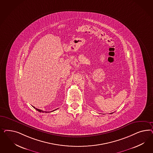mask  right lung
Returning <instances> with one entry per match:
<instances>
[{"label": "right lung", "mask_w": 153, "mask_h": 153, "mask_svg": "<svg viewBox=\"0 0 153 153\" xmlns=\"http://www.w3.org/2000/svg\"><path fill=\"white\" fill-rule=\"evenodd\" d=\"M33 107V108H35V109L36 111H39V112H42V113H44V112H45V113H48V112H49V111H42V110H41V109H37V108H35L34 107ZM56 109H55L54 111H56Z\"/></svg>", "instance_id": "1"}]
</instances>
